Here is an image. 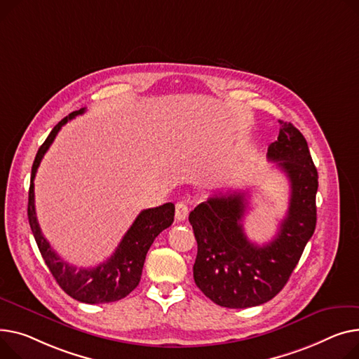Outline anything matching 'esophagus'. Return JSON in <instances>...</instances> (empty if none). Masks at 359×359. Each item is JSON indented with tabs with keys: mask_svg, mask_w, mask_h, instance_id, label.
I'll use <instances>...</instances> for the list:
<instances>
[{
	"mask_svg": "<svg viewBox=\"0 0 359 359\" xmlns=\"http://www.w3.org/2000/svg\"><path fill=\"white\" fill-rule=\"evenodd\" d=\"M187 213H189L187 203L183 202V201L177 202V203H176V212H175L176 219H177V221H184V219L187 218Z\"/></svg>",
	"mask_w": 359,
	"mask_h": 359,
	"instance_id": "1",
	"label": "esophagus"
}]
</instances>
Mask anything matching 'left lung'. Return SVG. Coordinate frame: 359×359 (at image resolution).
I'll use <instances>...</instances> for the list:
<instances>
[{
    "instance_id": "left-lung-1",
    "label": "left lung",
    "mask_w": 359,
    "mask_h": 359,
    "mask_svg": "<svg viewBox=\"0 0 359 359\" xmlns=\"http://www.w3.org/2000/svg\"><path fill=\"white\" fill-rule=\"evenodd\" d=\"M278 123L281 128L267 157L287 176L290 201L274 240L259 247L247 238L245 192L209 198L189 215L198 243L195 283L224 307H252L278 294L316 228L318 170L303 134L290 123Z\"/></svg>"
}]
</instances>
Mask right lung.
<instances>
[{"mask_svg": "<svg viewBox=\"0 0 359 359\" xmlns=\"http://www.w3.org/2000/svg\"><path fill=\"white\" fill-rule=\"evenodd\" d=\"M85 108L70 112L50 131L49 137L39 149L33 167L29 190V222L34 240L40 250L44 262L62 290L78 302L88 304L111 303L127 297L140 283L142 266H144L147 251L150 250L156 236L169 228L175 221V205L172 202L157 208L141 210L130 229L126 232L115 252L102 264L92 269H78L62 259L47 243L41 233L34 206V177L40 161L49 150L60 128L78 115H82Z\"/></svg>", "mask_w": 359, "mask_h": 359, "instance_id": "add662e5", "label": "right lung"}]
</instances>
